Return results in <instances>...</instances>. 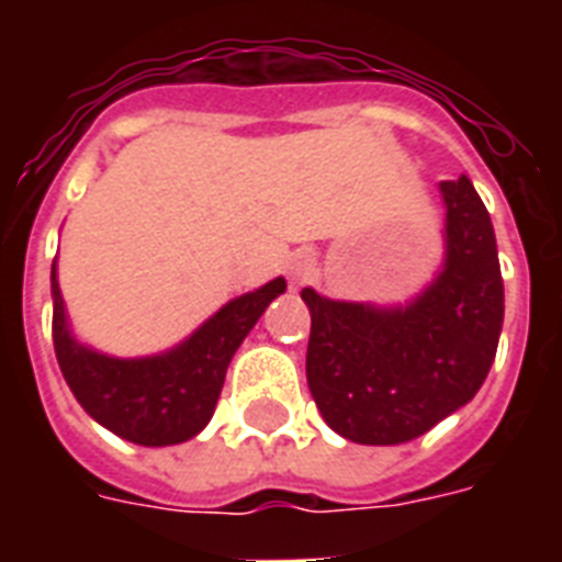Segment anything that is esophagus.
<instances>
[{
  "label": "esophagus",
  "instance_id": "obj_1",
  "mask_svg": "<svg viewBox=\"0 0 562 562\" xmlns=\"http://www.w3.org/2000/svg\"><path fill=\"white\" fill-rule=\"evenodd\" d=\"M312 271V262H308L306 256H294L289 265V273H291V280H306V273Z\"/></svg>",
  "mask_w": 562,
  "mask_h": 562
}]
</instances>
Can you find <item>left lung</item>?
Segmentation results:
<instances>
[{
  "label": "left lung",
  "mask_w": 562,
  "mask_h": 562,
  "mask_svg": "<svg viewBox=\"0 0 562 562\" xmlns=\"http://www.w3.org/2000/svg\"><path fill=\"white\" fill-rule=\"evenodd\" d=\"M446 268L405 308L338 303L303 289L312 312L308 391L333 431L396 446L479 393L505 317L496 233L470 178L443 180Z\"/></svg>",
  "instance_id": "obj_1"
}]
</instances>
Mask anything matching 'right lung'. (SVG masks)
I'll return each mask as SVG.
<instances>
[{
	"label": "right lung",
	"instance_id": "right-lung-1",
	"mask_svg": "<svg viewBox=\"0 0 562 562\" xmlns=\"http://www.w3.org/2000/svg\"><path fill=\"white\" fill-rule=\"evenodd\" d=\"M282 291L285 280L280 277L245 297L229 300L187 344L166 356L110 359L87 350L69 335L52 265V338L57 364L81 408L113 435L139 446L183 443L210 423L233 352L262 317L265 306Z\"/></svg>",
	"mask_w": 562,
	"mask_h": 562
}]
</instances>
